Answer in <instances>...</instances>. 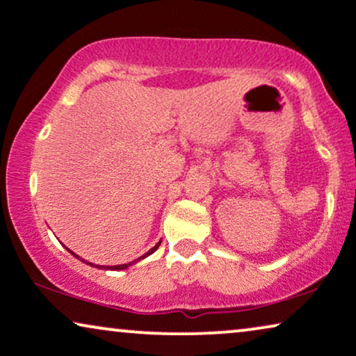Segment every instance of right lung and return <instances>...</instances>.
Listing matches in <instances>:
<instances>
[{
    "label": "right lung",
    "instance_id": "1",
    "mask_svg": "<svg viewBox=\"0 0 356 356\" xmlns=\"http://www.w3.org/2000/svg\"><path fill=\"white\" fill-rule=\"evenodd\" d=\"M159 244H161V241H159V243H158V244H156V245H154V248H153V249H151V250H148V252H146V254L143 255V257H140L138 260H141V259H145V257H148V255H149V254H153V252H154V250L159 248ZM70 252H71V250H70ZM71 254H73V252H71ZM73 255H74V257H78V255H76V254H73ZM78 259H79V257H78ZM91 265H94V264H91ZM129 265H131V264H122V265H113V267H104V265H102V267H101V268H106V270H123V268H127V267H129Z\"/></svg>",
    "mask_w": 356,
    "mask_h": 356
}]
</instances>
